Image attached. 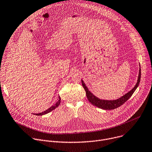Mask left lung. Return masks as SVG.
<instances>
[{
  "label": "left lung",
  "mask_w": 152,
  "mask_h": 152,
  "mask_svg": "<svg viewBox=\"0 0 152 152\" xmlns=\"http://www.w3.org/2000/svg\"><path fill=\"white\" fill-rule=\"evenodd\" d=\"M141 79V68H140L139 71V75H138V79L137 81V83L135 85V86L129 92L128 94L121 97L120 98L114 100V101H107V100H102L98 98L95 96H94L92 93H91L88 90V88L86 86L85 84L84 83L83 81L81 80L82 86L84 87L85 91L86 96L88 100V101L92 104V105L104 109V110H114L115 108H117L119 107H120L122 105H123L126 101H128L134 92L135 91L136 88L138 87Z\"/></svg>",
  "instance_id": "8db88e82"
}]
</instances>
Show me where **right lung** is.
<instances>
[{"mask_svg": "<svg viewBox=\"0 0 152 152\" xmlns=\"http://www.w3.org/2000/svg\"><path fill=\"white\" fill-rule=\"evenodd\" d=\"M60 101H61V98H60V96H58V101H57L54 105H53L52 107H51L50 108H49L48 110L44 111V112H42V113H38V114H35V115H44V114H47V113L51 112V111H53V110L56 109V108L59 105V104H60Z\"/></svg>", "mask_w": 152, "mask_h": 152, "instance_id": "right-lung-1", "label": "right lung"}]
</instances>
